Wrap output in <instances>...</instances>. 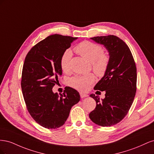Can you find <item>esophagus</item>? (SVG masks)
Segmentation results:
<instances>
[{
  "instance_id": "obj_1",
  "label": "esophagus",
  "mask_w": 154,
  "mask_h": 154,
  "mask_svg": "<svg viewBox=\"0 0 154 154\" xmlns=\"http://www.w3.org/2000/svg\"><path fill=\"white\" fill-rule=\"evenodd\" d=\"M80 97H82V98H83V97H87V96H88L87 94H83V93H82V92H80Z\"/></svg>"
}]
</instances>
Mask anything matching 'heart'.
Returning a JSON list of instances; mask_svg holds the SVG:
<instances>
[{"instance_id": "heart-1", "label": "heart", "mask_w": 154, "mask_h": 154, "mask_svg": "<svg viewBox=\"0 0 154 154\" xmlns=\"http://www.w3.org/2000/svg\"><path fill=\"white\" fill-rule=\"evenodd\" d=\"M74 51L82 57L92 62V67L97 76L101 77L106 73L109 64V57L103 53V49L99 44L89 41H83L74 48ZM72 51L67 49L62 54L60 60V67L63 72L69 71L72 58ZM94 74L71 78L69 80L70 86L80 91H86L89 86L94 82Z\"/></svg>"}]
</instances>
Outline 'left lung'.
<instances>
[{"label": "left lung", "instance_id": "obj_1", "mask_svg": "<svg viewBox=\"0 0 154 154\" xmlns=\"http://www.w3.org/2000/svg\"><path fill=\"white\" fill-rule=\"evenodd\" d=\"M91 39L104 45L109 52V64L104 76L94 89L105 91V97L90 95L96 102V108L89 114L92 122L101 127L118 123L131 107L136 92L137 69L128 45L114 35L95 36Z\"/></svg>", "mask_w": 154, "mask_h": 154}]
</instances>
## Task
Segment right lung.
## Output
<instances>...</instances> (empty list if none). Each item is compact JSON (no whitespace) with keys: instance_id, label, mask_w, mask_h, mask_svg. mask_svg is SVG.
<instances>
[{"instance_id":"add662e5","label":"right lung","mask_w":154,"mask_h":154,"mask_svg":"<svg viewBox=\"0 0 154 154\" xmlns=\"http://www.w3.org/2000/svg\"><path fill=\"white\" fill-rule=\"evenodd\" d=\"M76 39L50 35L34 45L26 57L21 80L23 96L31 117L45 128L62 127L71 107L80 100L79 92L69 87L60 96L52 90L62 73L60 57Z\"/></svg>"}]
</instances>
